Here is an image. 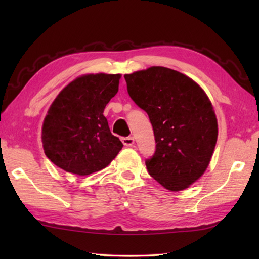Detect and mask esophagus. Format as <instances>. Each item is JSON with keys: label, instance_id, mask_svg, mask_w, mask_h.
I'll use <instances>...</instances> for the list:
<instances>
[{"label": "esophagus", "instance_id": "obj_1", "mask_svg": "<svg viewBox=\"0 0 259 259\" xmlns=\"http://www.w3.org/2000/svg\"><path fill=\"white\" fill-rule=\"evenodd\" d=\"M122 143H123L124 146H133L135 139L134 137H123L122 138Z\"/></svg>", "mask_w": 259, "mask_h": 259}]
</instances>
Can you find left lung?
<instances>
[{
    "mask_svg": "<svg viewBox=\"0 0 259 259\" xmlns=\"http://www.w3.org/2000/svg\"><path fill=\"white\" fill-rule=\"evenodd\" d=\"M124 78L154 131L155 152L145 161L148 172L166 190H185L202 176L216 146L217 119L208 96L192 78L166 67Z\"/></svg>",
    "mask_w": 259,
    "mask_h": 259,
    "instance_id": "left-lung-1",
    "label": "left lung"
}]
</instances>
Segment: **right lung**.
<instances>
[{
	"label": "right lung",
	"mask_w": 259,
	"mask_h": 259,
	"mask_svg": "<svg viewBox=\"0 0 259 259\" xmlns=\"http://www.w3.org/2000/svg\"><path fill=\"white\" fill-rule=\"evenodd\" d=\"M121 74H88L65 87L42 125L43 150L65 171L87 176L104 169L123 147L104 109L119 91Z\"/></svg>",
	"instance_id": "obj_1"
}]
</instances>
